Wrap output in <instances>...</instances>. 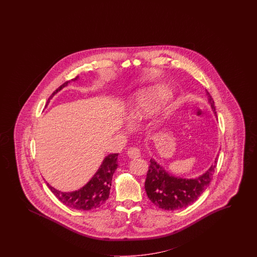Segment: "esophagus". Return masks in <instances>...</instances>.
<instances>
[{"mask_svg": "<svg viewBox=\"0 0 257 257\" xmlns=\"http://www.w3.org/2000/svg\"><path fill=\"white\" fill-rule=\"evenodd\" d=\"M140 154L141 153H140V149L137 148V147H131V148L128 149V152H127V155L132 159L140 157Z\"/></svg>", "mask_w": 257, "mask_h": 257, "instance_id": "esophagus-1", "label": "esophagus"}]
</instances>
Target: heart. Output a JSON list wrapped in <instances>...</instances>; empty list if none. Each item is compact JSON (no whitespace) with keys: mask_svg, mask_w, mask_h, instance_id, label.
<instances>
[{"mask_svg":"<svg viewBox=\"0 0 257 257\" xmlns=\"http://www.w3.org/2000/svg\"><path fill=\"white\" fill-rule=\"evenodd\" d=\"M168 91L165 87H155L141 92L133 104L131 117L134 119H142L152 116L156 112L160 102L166 100Z\"/></svg>","mask_w":257,"mask_h":257,"instance_id":"b5f03b06","label":"heart"}]
</instances>
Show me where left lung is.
Returning a JSON list of instances; mask_svg holds the SVG:
<instances>
[{
    "instance_id": "1",
    "label": "left lung",
    "mask_w": 257,
    "mask_h": 257,
    "mask_svg": "<svg viewBox=\"0 0 257 257\" xmlns=\"http://www.w3.org/2000/svg\"><path fill=\"white\" fill-rule=\"evenodd\" d=\"M207 95L211 107L217 116L214 100L209 92H207ZM150 162L145 181V190L151 202L165 210L184 208L194 202L209 186L217 166L216 159L210 169L200 177L183 179L170 175L154 159H151Z\"/></svg>"
}]
</instances>
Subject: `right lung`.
Masks as SVG:
<instances>
[{"mask_svg": "<svg viewBox=\"0 0 257 257\" xmlns=\"http://www.w3.org/2000/svg\"><path fill=\"white\" fill-rule=\"evenodd\" d=\"M77 78H75V80ZM68 83L69 81L65 82L57 89H55L54 93L50 96L47 103L56 92L62 89L64 86H67ZM117 156L118 154H111L106 156L92 179L85 187L80 188L79 190L66 193L58 191L57 189L51 187L49 184H47V186L60 202L70 208L81 211L98 208L106 202L109 198L113 173L117 168Z\"/></svg>", "mask_w": 257, "mask_h": 257, "instance_id": "right-lung-1", "label": "right lung"}]
</instances>
